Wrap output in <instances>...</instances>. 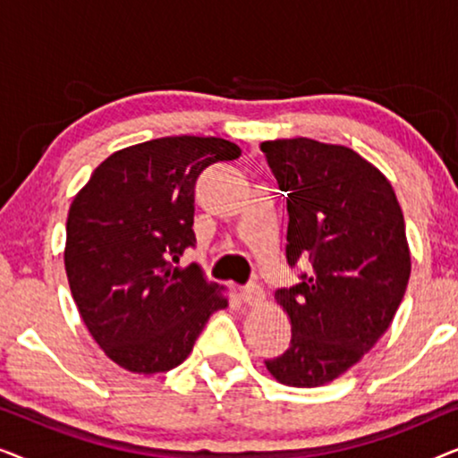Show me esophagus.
<instances>
[{"instance_id": "esophagus-1", "label": "esophagus", "mask_w": 458, "mask_h": 458, "mask_svg": "<svg viewBox=\"0 0 458 458\" xmlns=\"http://www.w3.org/2000/svg\"><path fill=\"white\" fill-rule=\"evenodd\" d=\"M240 298L246 304H259V302H262V300H265V292H262V287L256 284V281H250L248 285L242 287Z\"/></svg>"}]
</instances>
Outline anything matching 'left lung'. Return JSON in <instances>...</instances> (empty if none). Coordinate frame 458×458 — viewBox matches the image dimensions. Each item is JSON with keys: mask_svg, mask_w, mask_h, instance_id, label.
Wrapping results in <instances>:
<instances>
[{"mask_svg": "<svg viewBox=\"0 0 458 458\" xmlns=\"http://www.w3.org/2000/svg\"><path fill=\"white\" fill-rule=\"evenodd\" d=\"M260 149L287 193V265L310 262L300 284L275 292L292 340L265 365L285 386H325L377 344L403 302L404 216L390 181L354 149L309 137Z\"/></svg>", "mask_w": 458, "mask_h": 458, "instance_id": "left-lung-1", "label": "left lung"}]
</instances>
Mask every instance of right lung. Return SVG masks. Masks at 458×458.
Masks as SVG:
<instances>
[{
    "label": "right lung",
    "instance_id": "1",
    "mask_svg": "<svg viewBox=\"0 0 458 458\" xmlns=\"http://www.w3.org/2000/svg\"><path fill=\"white\" fill-rule=\"evenodd\" d=\"M221 137H160L118 149L74 196L64 267L81 318L106 356L133 373L171 371L190 356L223 287L198 265L193 185L215 162L240 158Z\"/></svg>",
    "mask_w": 458,
    "mask_h": 458
}]
</instances>
